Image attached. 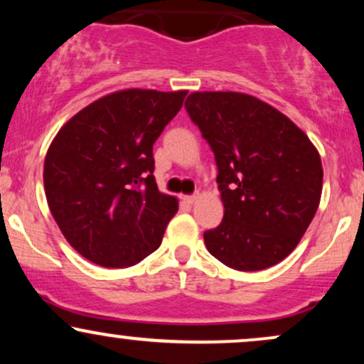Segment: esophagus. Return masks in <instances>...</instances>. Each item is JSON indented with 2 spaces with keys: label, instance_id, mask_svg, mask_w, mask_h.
Listing matches in <instances>:
<instances>
[{
  "label": "esophagus",
  "instance_id": "34e87169",
  "mask_svg": "<svg viewBox=\"0 0 364 364\" xmlns=\"http://www.w3.org/2000/svg\"><path fill=\"white\" fill-rule=\"evenodd\" d=\"M183 200H185L188 205H193L196 200H198V195H186V196H183Z\"/></svg>",
  "mask_w": 364,
  "mask_h": 364
}]
</instances>
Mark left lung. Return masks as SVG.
I'll list each match as a JSON object with an SVG mask.
<instances>
[{
	"label": "left lung",
	"instance_id": "obj_1",
	"mask_svg": "<svg viewBox=\"0 0 364 364\" xmlns=\"http://www.w3.org/2000/svg\"><path fill=\"white\" fill-rule=\"evenodd\" d=\"M185 107L219 171L224 219L203 232L207 250L241 272L284 260L318 208V150L287 116L253 95L193 92Z\"/></svg>",
	"mask_w": 364,
	"mask_h": 364
}]
</instances>
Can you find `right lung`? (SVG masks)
Segmentation results:
<instances>
[{"label":"right lung","mask_w":364,"mask_h":364,"mask_svg":"<svg viewBox=\"0 0 364 364\" xmlns=\"http://www.w3.org/2000/svg\"><path fill=\"white\" fill-rule=\"evenodd\" d=\"M188 90L127 89L83 107L44 161L49 210L82 257L132 267L161 246L178 200L159 191L152 147Z\"/></svg>","instance_id":"right-lung-1"}]
</instances>
